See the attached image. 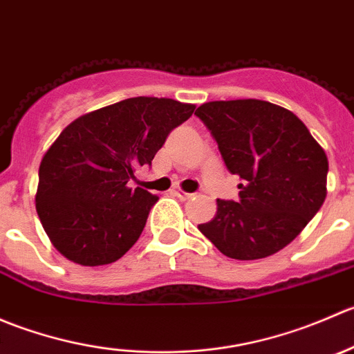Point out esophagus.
<instances>
[{
  "label": "esophagus",
  "mask_w": 354,
  "mask_h": 354,
  "mask_svg": "<svg viewBox=\"0 0 354 354\" xmlns=\"http://www.w3.org/2000/svg\"><path fill=\"white\" fill-rule=\"evenodd\" d=\"M174 195L181 200H188L194 197V194H188V192H183V190H174Z\"/></svg>",
  "instance_id": "34e87169"
}]
</instances>
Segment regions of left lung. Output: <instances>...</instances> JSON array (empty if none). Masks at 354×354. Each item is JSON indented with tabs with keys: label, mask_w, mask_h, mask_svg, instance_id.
Segmentation results:
<instances>
[{
	"label": "left lung",
	"mask_w": 354,
	"mask_h": 354,
	"mask_svg": "<svg viewBox=\"0 0 354 354\" xmlns=\"http://www.w3.org/2000/svg\"><path fill=\"white\" fill-rule=\"evenodd\" d=\"M231 174L240 200L217 198L212 221L198 224L221 253L236 260L274 255L319 212L329 160L291 111L259 99L205 102L195 111Z\"/></svg>",
	"instance_id": "1"
}]
</instances>
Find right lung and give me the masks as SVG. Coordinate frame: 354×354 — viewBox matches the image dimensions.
<instances>
[{
    "label": "right lung",
    "instance_id": "add662e5",
    "mask_svg": "<svg viewBox=\"0 0 354 354\" xmlns=\"http://www.w3.org/2000/svg\"><path fill=\"white\" fill-rule=\"evenodd\" d=\"M194 104L131 97L71 121L39 166L35 209L55 248L85 267L116 262L140 238L156 195L128 181Z\"/></svg>",
    "mask_w": 354,
    "mask_h": 354
}]
</instances>
